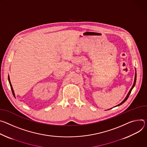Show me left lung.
I'll use <instances>...</instances> for the list:
<instances>
[{
    "label": "left lung",
    "instance_id": "left-lung-1",
    "mask_svg": "<svg viewBox=\"0 0 147 147\" xmlns=\"http://www.w3.org/2000/svg\"><path fill=\"white\" fill-rule=\"evenodd\" d=\"M136 78H137V75H136H136H135V79H134V84H133V86H132V88H131V89H130V90L129 91V92H128V93L127 94V96H126V97L125 98V99L121 103H120L119 105H118L117 106H120V105H122L123 103H124L127 100V99L128 98V97H129V94L131 93V90H132V89H133V88L134 87V86H135V85H136Z\"/></svg>",
    "mask_w": 147,
    "mask_h": 147
}]
</instances>
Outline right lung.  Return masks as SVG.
<instances>
[{"instance_id": "add662e5", "label": "right lung", "mask_w": 147, "mask_h": 147, "mask_svg": "<svg viewBox=\"0 0 147 147\" xmlns=\"http://www.w3.org/2000/svg\"><path fill=\"white\" fill-rule=\"evenodd\" d=\"M8 80H9V84H10V88H11V91H12V93L14 96V90L13 89V88H12V86H11V84L10 83V78H9V76H8Z\"/></svg>"}]
</instances>
